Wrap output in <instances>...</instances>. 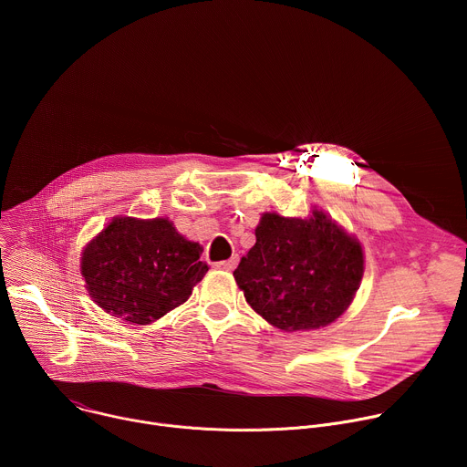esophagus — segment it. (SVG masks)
Wrapping results in <instances>:
<instances>
[{
	"instance_id": "34e87169",
	"label": "esophagus",
	"mask_w": 467,
	"mask_h": 467,
	"mask_svg": "<svg viewBox=\"0 0 467 467\" xmlns=\"http://www.w3.org/2000/svg\"><path fill=\"white\" fill-rule=\"evenodd\" d=\"M216 265V268L218 270H225V272H233L234 268H236V265H238V256L234 254V256H231L229 260H223V262H216L214 264Z\"/></svg>"
}]
</instances>
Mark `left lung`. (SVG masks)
<instances>
[{"label":"left lung","mask_w":467,"mask_h":467,"mask_svg":"<svg viewBox=\"0 0 467 467\" xmlns=\"http://www.w3.org/2000/svg\"><path fill=\"white\" fill-rule=\"evenodd\" d=\"M254 236L233 275L265 321L286 332L310 330L348 310L364 275V251L323 211L305 220L265 213Z\"/></svg>","instance_id":"1"}]
</instances>
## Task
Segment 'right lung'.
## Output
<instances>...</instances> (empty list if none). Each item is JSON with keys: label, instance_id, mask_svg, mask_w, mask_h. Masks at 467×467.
Returning <instances> with one entry per match:
<instances>
[{"label": "right lung", "instance_id": "obj_1", "mask_svg": "<svg viewBox=\"0 0 467 467\" xmlns=\"http://www.w3.org/2000/svg\"><path fill=\"white\" fill-rule=\"evenodd\" d=\"M166 218H114L83 251L81 275L107 314L148 325L182 305L209 265Z\"/></svg>", "mask_w": 467, "mask_h": 467}]
</instances>
